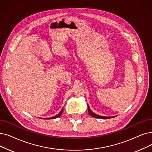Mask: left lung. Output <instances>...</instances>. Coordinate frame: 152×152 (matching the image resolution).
<instances>
[{"mask_svg":"<svg viewBox=\"0 0 152 152\" xmlns=\"http://www.w3.org/2000/svg\"><path fill=\"white\" fill-rule=\"evenodd\" d=\"M88 113H89V114L90 115H91V116H92L93 117H95V118H105V119H106V118H114V117H116V116H113V117H105V116H101V115H97V114H96L95 113H94L93 112H92L91 110V109H90V107H89V105L88 104Z\"/></svg>","mask_w":152,"mask_h":152,"instance_id":"obj_1","label":"left lung"}]
</instances>
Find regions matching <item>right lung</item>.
<instances>
[{
	"mask_svg": "<svg viewBox=\"0 0 152 152\" xmlns=\"http://www.w3.org/2000/svg\"><path fill=\"white\" fill-rule=\"evenodd\" d=\"M63 108L61 109V110L60 112V113H59L57 115H55L54 117H49V118H43V119H54V118H56L58 117H60L61 115V114L63 113Z\"/></svg>",
	"mask_w": 152,
	"mask_h": 152,
	"instance_id": "right-lung-1",
	"label": "right lung"
}]
</instances>
